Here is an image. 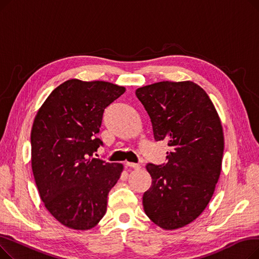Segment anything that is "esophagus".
<instances>
[{
  "label": "esophagus",
  "instance_id": "obj_1",
  "mask_svg": "<svg viewBox=\"0 0 259 259\" xmlns=\"http://www.w3.org/2000/svg\"><path fill=\"white\" fill-rule=\"evenodd\" d=\"M126 166L130 167V168H133V169H140L141 168L140 164H134V162H129V161L126 162Z\"/></svg>",
  "mask_w": 259,
  "mask_h": 259
}]
</instances>
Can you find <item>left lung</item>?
<instances>
[{
  "label": "left lung",
  "mask_w": 259,
  "mask_h": 259,
  "mask_svg": "<svg viewBox=\"0 0 259 259\" xmlns=\"http://www.w3.org/2000/svg\"><path fill=\"white\" fill-rule=\"evenodd\" d=\"M135 94L150 116L154 140L171 148L166 164L146 166L152 184L143 196L145 213L165 230L185 227L206 209L220 179V116L206 91L190 80L159 81Z\"/></svg>",
  "instance_id": "1"
}]
</instances>
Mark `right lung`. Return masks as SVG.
I'll list each match as a JSON object with an SVG mask.
<instances>
[{"label": "right lung", "instance_id": "right-lung-1", "mask_svg": "<svg viewBox=\"0 0 259 259\" xmlns=\"http://www.w3.org/2000/svg\"><path fill=\"white\" fill-rule=\"evenodd\" d=\"M126 91L108 81L69 79L54 89L31 129V167L40 199L62 225L97 226L122 165L92 157L105 109Z\"/></svg>", "mask_w": 259, "mask_h": 259}]
</instances>
